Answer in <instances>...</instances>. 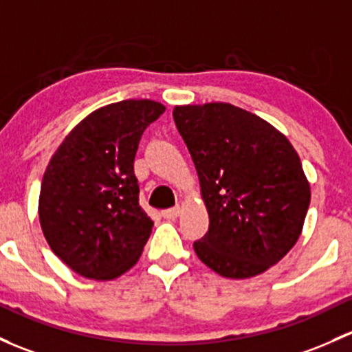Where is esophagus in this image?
I'll return each instance as SVG.
<instances>
[{
	"label": "esophagus",
	"instance_id": "obj_1",
	"mask_svg": "<svg viewBox=\"0 0 352 352\" xmlns=\"http://www.w3.org/2000/svg\"><path fill=\"white\" fill-rule=\"evenodd\" d=\"M180 214V206H175L172 207V209H165L164 212H162V216L165 217V219H175V217H179Z\"/></svg>",
	"mask_w": 352,
	"mask_h": 352
}]
</instances>
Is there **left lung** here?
Returning <instances> with one entry per match:
<instances>
[{"instance_id": "1", "label": "left lung", "mask_w": 352, "mask_h": 352, "mask_svg": "<svg viewBox=\"0 0 352 352\" xmlns=\"http://www.w3.org/2000/svg\"><path fill=\"white\" fill-rule=\"evenodd\" d=\"M173 120L197 170L209 231L199 260L226 278L266 272L294 248L310 186L287 136L228 102L175 106Z\"/></svg>"}]
</instances>
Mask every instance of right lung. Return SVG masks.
Returning <instances> with one entry per match:
<instances>
[{
  "instance_id": "right-lung-1",
  "label": "right lung",
  "mask_w": 352,
  "mask_h": 352,
  "mask_svg": "<svg viewBox=\"0 0 352 352\" xmlns=\"http://www.w3.org/2000/svg\"><path fill=\"white\" fill-rule=\"evenodd\" d=\"M164 111L150 99L92 111L47 165L38 199L43 236L86 278L114 280L142 256L153 221L138 202L133 164L143 131Z\"/></svg>"
}]
</instances>
